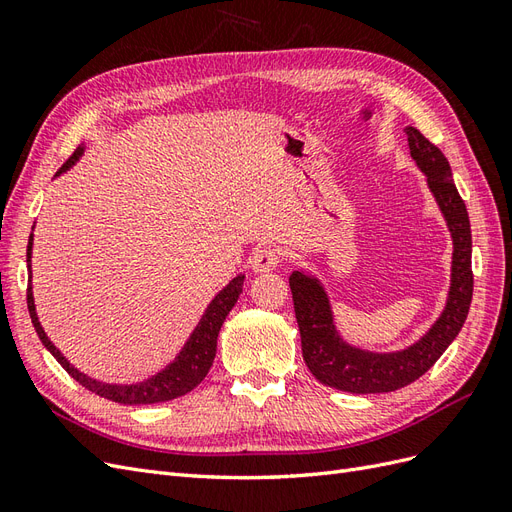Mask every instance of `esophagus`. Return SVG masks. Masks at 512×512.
<instances>
[{"label": "esophagus", "instance_id": "34e87169", "mask_svg": "<svg viewBox=\"0 0 512 512\" xmlns=\"http://www.w3.org/2000/svg\"><path fill=\"white\" fill-rule=\"evenodd\" d=\"M281 264V251L277 246L261 244L257 246L251 255V268L255 272H268Z\"/></svg>", "mask_w": 512, "mask_h": 512}]
</instances>
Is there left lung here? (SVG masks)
Wrapping results in <instances>:
<instances>
[{"label":"left lung","instance_id":"obj_1","mask_svg":"<svg viewBox=\"0 0 512 512\" xmlns=\"http://www.w3.org/2000/svg\"><path fill=\"white\" fill-rule=\"evenodd\" d=\"M411 157L428 177L441 212L448 220L454 240L452 285L448 305L435 326L411 348L389 355H374L350 348L335 333L329 298L316 279L303 272H292L290 290L300 331V346L309 372L322 385L348 393H387L411 385L426 374L443 355L467 320L474 272H471V227L465 201L458 194L450 162L422 131L406 127Z\"/></svg>","mask_w":512,"mask_h":512}]
</instances>
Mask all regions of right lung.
I'll list each match as a JSON object with an SVG mask.
<instances>
[{
	"mask_svg": "<svg viewBox=\"0 0 512 512\" xmlns=\"http://www.w3.org/2000/svg\"><path fill=\"white\" fill-rule=\"evenodd\" d=\"M80 155H82V149H77L69 157V160L60 166L58 175L64 173V170H67ZM30 251H32V235H30V244H28V261H30ZM242 285H244V277H235L225 287V290H222L212 300V305L207 307L205 316L201 318L199 326H196L192 337L188 339L186 348L181 350V355L173 363H170L164 372H160L140 385L99 383V381H93V378H88L86 374H82L80 370H75L73 365L60 355V350L49 342V337L45 335L41 322H38L36 309H34V298H32V287H28V311H30L32 324H34L38 337H41L43 346L56 357V361L62 365V368L67 370L69 376H73L82 387L97 393V396H101V398H108V400L119 402V404H155V402H166V400H173L179 396H186L188 391H192L207 376L209 368H212V363H214V357H216L218 331H220L222 322H225L227 313L233 309L235 303H238V298L242 294Z\"/></svg>",
	"mask_w": 512,
	"mask_h": 512,
	"instance_id": "add662e5",
	"label": "right lung"
}]
</instances>
